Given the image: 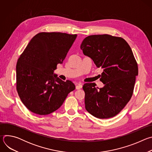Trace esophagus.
I'll return each instance as SVG.
<instances>
[{
	"label": "esophagus",
	"mask_w": 152,
	"mask_h": 152,
	"mask_svg": "<svg viewBox=\"0 0 152 152\" xmlns=\"http://www.w3.org/2000/svg\"><path fill=\"white\" fill-rule=\"evenodd\" d=\"M82 88V85L81 84V83H78L77 85H76V88L77 89V90H79V89H80V88Z\"/></svg>",
	"instance_id": "obj_1"
}]
</instances>
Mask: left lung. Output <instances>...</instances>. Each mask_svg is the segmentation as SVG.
Instances as JSON below:
<instances>
[{
    "mask_svg": "<svg viewBox=\"0 0 152 152\" xmlns=\"http://www.w3.org/2000/svg\"><path fill=\"white\" fill-rule=\"evenodd\" d=\"M80 49L97 67L103 69L100 79L103 88L96 87L95 83L83 86L86 110L98 118L115 116L131 99L138 74L131 47L121 37L103 34L86 37Z\"/></svg>",
    "mask_w": 152,
    "mask_h": 152,
    "instance_id": "left-lung-1",
    "label": "left lung"
}]
</instances>
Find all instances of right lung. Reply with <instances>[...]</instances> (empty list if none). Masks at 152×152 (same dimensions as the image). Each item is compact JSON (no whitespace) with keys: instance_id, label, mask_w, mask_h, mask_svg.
Listing matches in <instances>:
<instances>
[{"instance_id":"add662e5","label":"right lung","mask_w":152,"mask_h":152,"mask_svg":"<svg viewBox=\"0 0 152 152\" xmlns=\"http://www.w3.org/2000/svg\"><path fill=\"white\" fill-rule=\"evenodd\" d=\"M77 37L61 32H40L29 41L16 66L17 90L25 106L38 115H48L75 89L70 80L60 79L54 70L62 64Z\"/></svg>"}]
</instances>
